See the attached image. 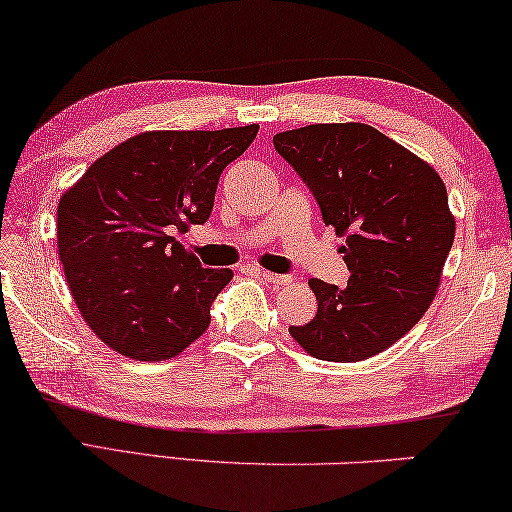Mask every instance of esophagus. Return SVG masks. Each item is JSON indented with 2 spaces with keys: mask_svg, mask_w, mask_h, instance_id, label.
<instances>
[{
  "mask_svg": "<svg viewBox=\"0 0 512 512\" xmlns=\"http://www.w3.org/2000/svg\"><path fill=\"white\" fill-rule=\"evenodd\" d=\"M257 276L269 282V285H276V287L287 285V282H289V276H280V273H271V271H264V269H257Z\"/></svg>",
  "mask_w": 512,
  "mask_h": 512,
  "instance_id": "1",
  "label": "esophagus"
}]
</instances>
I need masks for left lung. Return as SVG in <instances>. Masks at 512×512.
Instances as JSON below:
<instances>
[{"instance_id": "1", "label": "left lung", "mask_w": 512, "mask_h": 512, "mask_svg": "<svg viewBox=\"0 0 512 512\" xmlns=\"http://www.w3.org/2000/svg\"><path fill=\"white\" fill-rule=\"evenodd\" d=\"M278 154L317 197L326 225L345 236V289L310 278L317 315L289 326L310 356L356 363L414 329L437 296L455 216L437 170L358 121L310 124L273 137Z\"/></svg>"}]
</instances>
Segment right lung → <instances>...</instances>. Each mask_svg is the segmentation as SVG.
<instances>
[{
	"label": "right lung",
	"instance_id": "add662e5",
	"mask_svg": "<svg viewBox=\"0 0 512 512\" xmlns=\"http://www.w3.org/2000/svg\"><path fill=\"white\" fill-rule=\"evenodd\" d=\"M257 131L137 133L64 190V276L82 319L112 352L167 361L209 329L211 303L234 273L204 269L177 234L207 223L220 174Z\"/></svg>",
	"mask_w": 512,
	"mask_h": 512
}]
</instances>
